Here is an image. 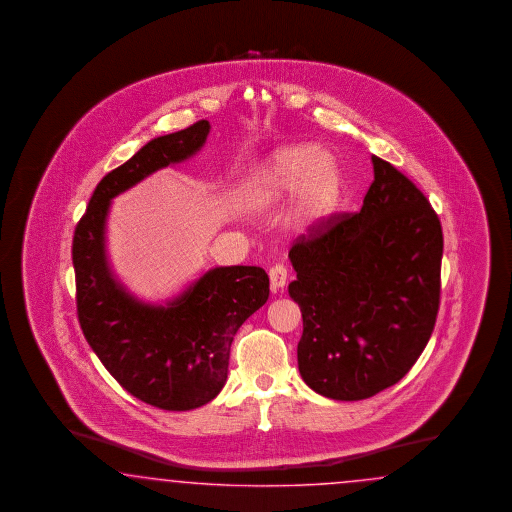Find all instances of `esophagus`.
Wrapping results in <instances>:
<instances>
[{"label": "esophagus", "mask_w": 512, "mask_h": 512, "mask_svg": "<svg viewBox=\"0 0 512 512\" xmlns=\"http://www.w3.org/2000/svg\"><path fill=\"white\" fill-rule=\"evenodd\" d=\"M287 276H289V272H287V266H285V264H274V266L268 270L272 293H278L279 289L285 287Z\"/></svg>", "instance_id": "esophagus-1"}]
</instances>
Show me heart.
Here are the masks:
<instances>
[{"label":"heart","instance_id":"b5f03b06","mask_svg":"<svg viewBox=\"0 0 512 512\" xmlns=\"http://www.w3.org/2000/svg\"><path fill=\"white\" fill-rule=\"evenodd\" d=\"M298 193L293 217L317 225L332 216L341 197V171L334 157L319 155L315 144L281 148L257 171L251 193L259 201H278Z\"/></svg>","mask_w":512,"mask_h":512}]
</instances>
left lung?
Masks as SVG:
<instances>
[{
	"label": "left lung",
	"mask_w": 512,
	"mask_h": 512,
	"mask_svg": "<svg viewBox=\"0 0 512 512\" xmlns=\"http://www.w3.org/2000/svg\"><path fill=\"white\" fill-rule=\"evenodd\" d=\"M362 208L311 225L289 251L302 311L298 370L315 392L355 402L396 385L434 332L443 231L403 172L372 155Z\"/></svg>",
	"instance_id": "left-lung-1"
}]
</instances>
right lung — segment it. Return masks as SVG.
<instances>
[{
  "mask_svg": "<svg viewBox=\"0 0 512 512\" xmlns=\"http://www.w3.org/2000/svg\"><path fill=\"white\" fill-rule=\"evenodd\" d=\"M210 131L199 120L150 140L97 184L73 236L77 315L93 353L122 387L167 411L214 400L227 381L236 330L268 300L259 266L206 272L169 308L139 304L112 279L105 261V217L112 197L148 174L195 154Z\"/></svg>",
  "mask_w": 512,
  "mask_h": 512,
  "instance_id": "right-lung-1",
  "label": "right lung"
}]
</instances>
